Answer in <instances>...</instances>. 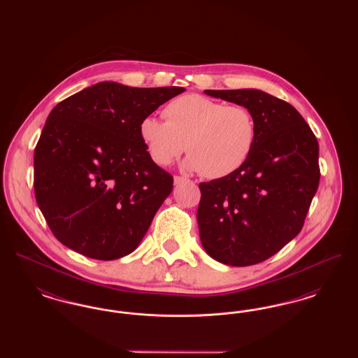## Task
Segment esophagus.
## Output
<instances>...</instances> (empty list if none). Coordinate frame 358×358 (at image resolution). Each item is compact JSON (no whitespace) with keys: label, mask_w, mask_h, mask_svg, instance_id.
<instances>
[{"label":"esophagus","mask_w":358,"mask_h":358,"mask_svg":"<svg viewBox=\"0 0 358 358\" xmlns=\"http://www.w3.org/2000/svg\"><path fill=\"white\" fill-rule=\"evenodd\" d=\"M189 180H187L185 177H181V176H176L174 177V185H180V184H182V182H187Z\"/></svg>","instance_id":"obj_1"}]
</instances>
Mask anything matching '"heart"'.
<instances>
[{"label":"heart","instance_id":"obj_1","mask_svg":"<svg viewBox=\"0 0 358 358\" xmlns=\"http://www.w3.org/2000/svg\"><path fill=\"white\" fill-rule=\"evenodd\" d=\"M164 114L166 120L148 115L139 123V136L159 166L187 149V171L222 178L238 171L254 150L255 120L244 106L189 94L171 101Z\"/></svg>","mask_w":358,"mask_h":358}]
</instances>
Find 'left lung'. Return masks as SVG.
Returning a JSON list of instances; mask_svg holds the SVG:
<instances>
[{
  "mask_svg": "<svg viewBox=\"0 0 358 358\" xmlns=\"http://www.w3.org/2000/svg\"><path fill=\"white\" fill-rule=\"evenodd\" d=\"M204 94L248 108L255 120L256 141L238 171L200 184V240L206 254L222 264L252 266L301 232L320 184L318 141L289 103L264 91Z\"/></svg>",
  "mask_w": 358,
  "mask_h": 358,
  "instance_id": "left-lung-1",
  "label": "left lung"
}]
</instances>
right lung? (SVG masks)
<instances>
[{
  "label": "right lung",
  "instance_id": "right-lung-1",
  "mask_svg": "<svg viewBox=\"0 0 358 358\" xmlns=\"http://www.w3.org/2000/svg\"><path fill=\"white\" fill-rule=\"evenodd\" d=\"M184 91L101 82L53 107L34 149V194L62 244L98 260L139 245L173 189L139 123Z\"/></svg>",
  "mask_w": 358,
  "mask_h": 358
}]
</instances>
